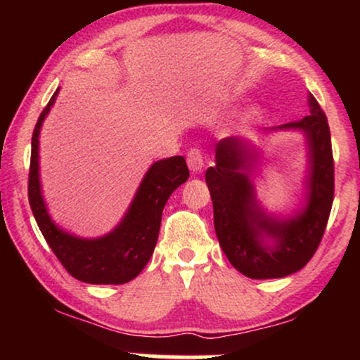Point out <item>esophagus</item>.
<instances>
[{"mask_svg": "<svg viewBox=\"0 0 360 360\" xmlns=\"http://www.w3.org/2000/svg\"><path fill=\"white\" fill-rule=\"evenodd\" d=\"M186 164L191 172H201L205 167V154L198 147H191L186 155Z\"/></svg>", "mask_w": 360, "mask_h": 360, "instance_id": "obj_1", "label": "esophagus"}]
</instances>
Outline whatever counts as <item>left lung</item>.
<instances>
[{
    "label": "left lung",
    "instance_id": "left-lung-1",
    "mask_svg": "<svg viewBox=\"0 0 360 360\" xmlns=\"http://www.w3.org/2000/svg\"><path fill=\"white\" fill-rule=\"evenodd\" d=\"M311 115L283 127L303 129L309 142L311 176L308 206L297 218L275 221L255 203L250 179L257 152L239 137L216 142V165L206 170L213 200L214 229L226 257L249 278H282L303 269L321 244L334 200V159L328 117L309 96ZM278 239L275 250L262 245L259 234Z\"/></svg>",
    "mask_w": 360,
    "mask_h": 360
}]
</instances>
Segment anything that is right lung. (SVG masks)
Instances as JSON below:
<instances>
[{
  "instance_id": "right-lung-1",
  "label": "right lung",
  "mask_w": 360,
  "mask_h": 360,
  "mask_svg": "<svg viewBox=\"0 0 360 360\" xmlns=\"http://www.w3.org/2000/svg\"><path fill=\"white\" fill-rule=\"evenodd\" d=\"M44 108L32 132L27 196L36 223L49 248L73 278L95 285H121L136 278L149 262L159 238L162 211L175 188L188 180L190 172L181 155L159 160L150 167L121 224L100 239H80L63 233L52 223L39 181V132L44 117L56 101Z\"/></svg>"
}]
</instances>
